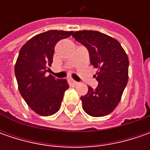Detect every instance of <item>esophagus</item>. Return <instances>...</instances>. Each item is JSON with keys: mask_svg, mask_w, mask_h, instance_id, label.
I'll list each match as a JSON object with an SVG mask.
<instances>
[{"mask_svg": "<svg viewBox=\"0 0 150 150\" xmlns=\"http://www.w3.org/2000/svg\"><path fill=\"white\" fill-rule=\"evenodd\" d=\"M69 82H70V83L74 84V85H77V84L78 83L77 81H75V80H73V79H70V80H69Z\"/></svg>", "mask_w": 150, "mask_h": 150, "instance_id": "obj_1", "label": "esophagus"}]
</instances>
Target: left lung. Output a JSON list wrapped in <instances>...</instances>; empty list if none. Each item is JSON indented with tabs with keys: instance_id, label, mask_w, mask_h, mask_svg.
<instances>
[{
	"instance_id": "left-lung-1",
	"label": "left lung",
	"mask_w": 150,
	"mask_h": 150,
	"mask_svg": "<svg viewBox=\"0 0 150 150\" xmlns=\"http://www.w3.org/2000/svg\"><path fill=\"white\" fill-rule=\"evenodd\" d=\"M72 37L89 52L90 63L98 68L95 75L98 85L88 88L80 98L85 112L93 117L112 112L121 99L129 78V58L114 38L97 31H78Z\"/></svg>"
}]
</instances>
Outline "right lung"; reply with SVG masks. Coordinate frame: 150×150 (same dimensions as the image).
I'll return each instance as SVG.
<instances>
[{
    "instance_id": "add662e5",
    "label": "right lung",
    "mask_w": 150,
    "mask_h": 150,
    "mask_svg": "<svg viewBox=\"0 0 150 150\" xmlns=\"http://www.w3.org/2000/svg\"><path fill=\"white\" fill-rule=\"evenodd\" d=\"M73 32L50 30L31 38L22 46L15 66L21 95L28 106L42 116H49L60 108L69 85L66 79L46 76L52 63L54 48L60 40Z\"/></svg>"
}]
</instances>
